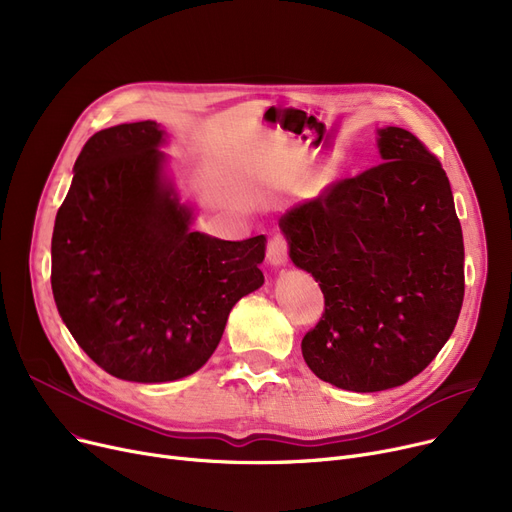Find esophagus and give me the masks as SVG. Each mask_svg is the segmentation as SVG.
Here are the masks:
<instances>
[{
  "label": "esophagus",
  "mask_w": 512,
  "mask_h": 512,
  "mask_svg": "<svg viewBox=\"0 0 512 512\" xmlns=\"http://www.w3.org/2000/svg\"><path fill=\"white\" fill-rule=\"evenodd\" d=\"M288 259V240L282 234H274L267 242V261L274 265H282Z\"/></svg>",
  "instance_id": "obj_1"
}]
</instances>
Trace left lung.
<instances>
[{"label": "left lung", "mask_w": 512, "mask_h": 512, "mask_svg": "<svg viewBox=\"0 0 512 512\" xmlns=\"http://www.w3.org/2000/svg\"><path fill=\"white\" fill-rule=\"evenodd\" d=\"M382 164L282 215L290 259L324 292L303 342L319 380L380 392L436 359L465 297V247L448 176L413 132L378 130Z\"/></svg>", "instance_id": "8db88e82"}]
</instances>
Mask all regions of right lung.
I'll return each instance as SVG.
<instances>
[{
	"instance_id": "right-lung-1",
	"label": "right lung",
	"mask_w": 512,
	"mask_h": 512,
	"mask_svg": "<svg viewBox=\"0 0 512 512\" xmlns=\"http://www.w3.org/2000/svg\"><path fill=\"white\" fill-rule=\"evenodd\" d=\"M151 120L95 132L51 238V290L78 346L114 378L159 384L201 369L232 307L263 284L265 236L191 232L164 182Z\"/></svg>"
}]
</instances>
